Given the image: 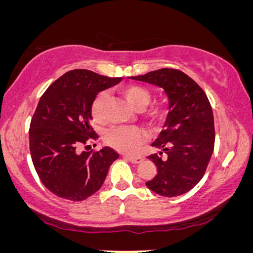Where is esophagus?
<instances>
[{
  "label": "esophagus",
  "instance_id": "esophagus-1",
  "mask_svg": "<svg viewBox=\"0 0 253 253\" xmlns=\"http://www.w3.org/2000/svg\"><path fill=\"white\" fill-rule=\"evenodd\" d=\"M124 158L127 159L130 162H132V164H140L141 161H143V158L140 157H132V155H124Z\"/></svg>",
  "mask_w": 253,
  "mask_h": 253
}]
</instances>
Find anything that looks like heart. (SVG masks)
<instances>
[{
  "mask_svg": "<svg viewBox=\"0 0 253 253\" xmlns=\"http://www.w3.org/2000/svg\"><path fill=\"white\" fill-rule=\"evenodd\" d=\"M121 94L126 99L129 105L136 110H141L151 102L152 95L147 88L139 85H126L120 88ZM107 94L100 92L91 103V116L94 122L102 123L106 120ZM161 112L154 109L150 113V119L157 121L160 119ZM106 143L117 151L132 153L136 152L140 144L145 140L143 130L136 126H115L107 131L105 134Z\"/></svg>",
  "mask_w": 253,
  "mask_h": 253,
  "instance_id": "b5f03b06",
  "label": "heart"
}]
</instances>
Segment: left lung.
Here are the masks:
<instances>
[{
  "instance_id": "1",
  "label": "left lung",
  "mask_w": 253,
  "mask_h": 253,
  "mask_svg": "<svg viewBox=\"0 0 253 253\" xmlns=\"http://www.w3.org/2000/svg\"><path fill=\"white\" fill-rule=\"evenodd\" d=\"M164 88L169 112L164 130L152 144L162 152L148 157L158 171L147 188L164 197H177L198 184L214 150V117L207 95L197 83L176 69H159L131 77Z\"/></svg>"
}]
</instances>
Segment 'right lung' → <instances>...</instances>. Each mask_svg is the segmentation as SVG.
<instances>
[{
	"mask_svg": "<svg viewBox=\"0 0 253 253\" xmlns=\"http://www.w3.org/2000/svg\"><path fill=\"white\" fill-rule=\"evenodd\" d=\"M122 78L76 69L55 81L38 103L30 126V152L42 184L61 198L82 202L101 188L110 165L119 158L113 148L78 152L96 139L89 121L91 103L99 92Z\"/></svg>",
	"mask_w": 253,
	"mask_h": 253,
	"instance_id": "add662e5",
	"label": "right lung"
}]
</instances>
